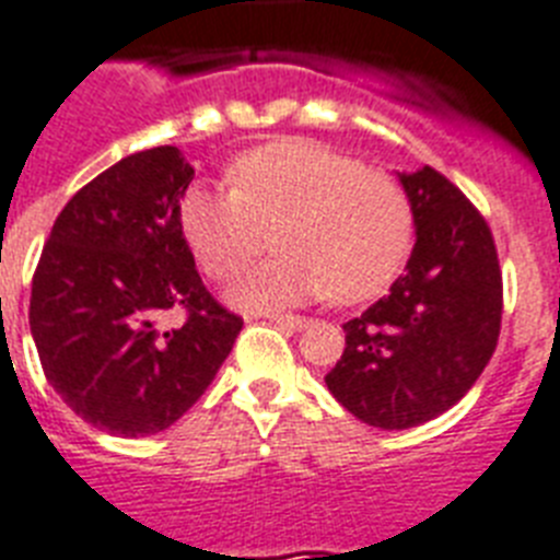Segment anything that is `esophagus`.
<instances>
[{"instance_id": "esophagus-1", "label": "esophagus", "mask_w": 560, "mask_h": 560, "mask_svg": "<svg viewBox=\"0 0 560 560\" xmlns=\"http://www.w3.org/2000/svg\"><path fill=\"white\" fill-rule=\"evenodd\" d=\"M269 320L275 323V326H280V329H291V331H300L308 326L306 317H298V314H269Z\"/></svg>"}]
</instances>
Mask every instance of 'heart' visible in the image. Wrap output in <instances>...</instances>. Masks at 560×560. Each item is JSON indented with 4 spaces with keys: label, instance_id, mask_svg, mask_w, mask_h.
Returning <instances> with one entry per match:
<instances>
[{
    "label": "heart",
    "instance_id": "heart-1",
    "mask_svg": "<svg viewBox=\"0 0 560 560\" xmlns=\"http://www.w3.org/2000/svg\"><path fill=\"white\" fill-rule=\"evenodd\" d=\"M231 188L197 183L179 200V229L208 277L229 280L266 248L275 260L229 289L240 308L300 306L326 294H381L412 246V206L392 174L308 140H277L237 156Z\"/></svg>",
    "mask_w": 560,
    "mask_h": 560
}]
</instances>
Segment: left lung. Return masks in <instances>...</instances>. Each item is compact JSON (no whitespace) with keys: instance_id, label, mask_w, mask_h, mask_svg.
<instances>
[{"instance_id":"8db88e82","label":"left lung","mask_w":560,"mask_h":560,"mask_svg":"<svg viewBox=\"0 0 560 560\" xmlns=\"http://www.w3.org/2000/svg\"><path fill=\"white\" fill-rule=\"evenodd\" d=\"M415 246L389 294L343 323L326 386L377 429H412L472 389L501 331V269L483 217L435 168L397 171Z\"/></svg>"}]
</instances>
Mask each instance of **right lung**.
Listing matches in <instances>:
<instances>
[{
  "label": "right lung",
  "instance_id": "1",
  "mask_svg": "<svg viewBox=\"0 0 560 560\" xmlns=\"http://www.w3.org/2000/svg\"><path fill=\"white\" fill-rule=\"evenodd\" d=\"M194 168L174 145L103 171L62 208L31 285V335L45 377L108 435L168 429L214 381L243 320L202 285L179 229ZM168 307L189 320L160 330Z\"/></svg>",
  "mask_w": 560,
  "mask_h": 560
}]
</instances>
